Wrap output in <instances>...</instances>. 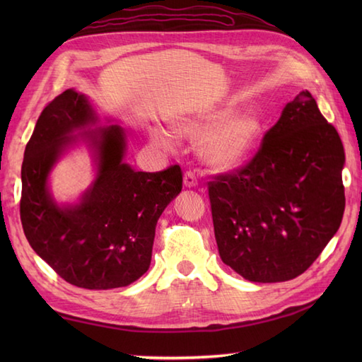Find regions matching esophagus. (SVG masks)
I'll return each mask as SVG.
<instances>
[{
    "instance_id": "1",
    "label": "esophagus",
    "mask_w": 362,
    "mask_h": 362,
    "mask_svg": "<svg viewBox=\"0 0 362 362\" xmlns=\"http://www.w3.org/2000/svg\"><path fill=\"white\" fill-rule=\"evenodd\" d=\"M183 185L187 188H193L197 185V179L193 171H187L185 175H183Z\"/></svg>"
}]
</instances>
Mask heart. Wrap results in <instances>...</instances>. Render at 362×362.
I'll use <instances>...</instances> for the list:
<instances>
[{
	"instance_id": "heart-1",
	"label": "heart",
	"mask_w": 362,
	"mask_h": 362,
	"mask_svg": "<svg viewBox=\"0 0 362 362\" xmlns=\"http://www.w3.org/2000/svg\"><path fill=\"white\" fill-rule=\"evenodd\" d=\"M232 107H221L183 126V132L194 140L206 138L202 144V157L216 169H233L241 166L261 135V121L253 113H241L233 117ZM156 140L169 146L171 138L166 134H156Z\"/></svg>"
}]
</instances>
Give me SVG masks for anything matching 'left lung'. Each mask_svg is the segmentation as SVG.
Returning <instances> with one entry per match:
<instances>
[{"label": "left lung", "instance_id": "obj_1", "mask_svg": "<svg viewBox=\"0 0 362 362\" xmlns=\"http://www.w3.org/2000/svg\"><path fill=\"white\" fill-rule=\"evenodd\" d=\"M344 161L337 130L300 91L247 163L209 182L221 259L249 281L303 274L342 222Z\"/></svg>", "mask_w": 362, "mask_h": 362}]
</instances>
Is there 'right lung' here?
I'll return each instance as SVG.
<instances>
[{
	"instance_id": "add662e5",
	"label": "right lung",
	"mask_w": 362,
	"mask_h": 362,
	"mask_svg": "<svg viewBox=\"0 0 362 362\" xmlns=\"http://www.w3.org/2000/svg\"><path fill=\"white\" fill-rule=\"evenodd\" d=\"M83 95L65 90L46 104L21 165L20 218L30 247L65 281L83 289H115L148 271L156 226L182 191L179 165L158 173L134 171L122 161L119 126L83 130L98 153V177L81 204L60 206L46 180L76 129L95 124Z\"/></svg>"
}]
</instances>
